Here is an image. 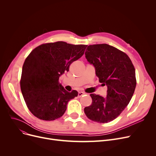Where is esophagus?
Returning a JSON list of instances; mask_svg holds the SVG:
<instances>
[{"label":"esophagus","mask_w":156,"mask_h":156,"mask_svg":"<svg viewBox=\"0 0 156 156\" xmlns=\"http://www.w3.org/2000/svg\"><path fill=\"white\" fill-rule=\"evenodd\" d=\"M84 94H85V93H84V92H78V97H81V96L83 95Z\"/></svg>","instance_id":"esophagus-1"}]
</instances>
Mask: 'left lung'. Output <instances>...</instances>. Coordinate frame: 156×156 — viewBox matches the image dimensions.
Wrapping results in <instances>:
<instances>
[{"instance_id": "obj_1", "label": "left lung", "mask_w": 156, "mask_h": 156, "mask_svg": "<svg viewBox=\"0 0 156 156\" xmlns=\"http://www.w3.org/2000/svg\"><path fill=\"white\" fill-rule=\"evenodd\" d=\"M86 51L87 61L94 66L99 82L107 85L108 94L90 95L92 102L84 112L90 120L107 123L118 117L132 99L136 85L135 69L126 53L108 44L88 45Z\"/></svg>"}]
</instances>
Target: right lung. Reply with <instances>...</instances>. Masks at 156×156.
<instances>
[{
    "label": "right lung",
    "mask_w": 156,
    "mask_h": 156,
    "mask_svg": "<svg viewBox=\"0 0 156 156\" xmlns=\"http://www.w3.org/2000/svg\"><path fill=\"white\" fill-rule=\"evenodd\" d=\"M87 47L59 41L40 45L28 55L23 66L20 87L27 107L35 117L44 121L58 119L64 114L69 101L78 96L76 90H66L59 78L83 55Z\"/></svg>",
    "instance_id": "right-lung-1"
}]
</instances>
